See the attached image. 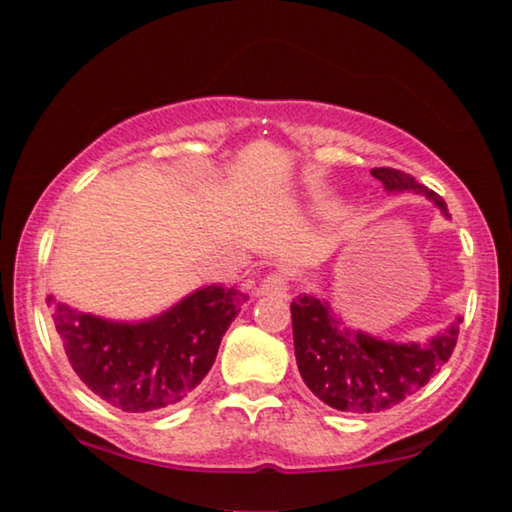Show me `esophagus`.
<instances>
[{
  "mask_svg": "<svg viewBox=\"0 0 512 512\" xmlns=\"http://www.w3.org/2000/svg\"><path fill=\"white\" fill-rule=\"evenodd\" d=\"M286 291H289V276H286L284 272L267 274L262 279L260 289H257V293H260V296H269V298L286 296Z\"/></svg>",
  "mask_w": 512,
  "mask_h": 512,
  "instance_id": "34e87169",
  "label": "esophagus"
}]
</instances>
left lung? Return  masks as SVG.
<instances>
[{
  "label": "left lung",
  "instance_id": "obj_1",
  "mask_svg": "<svg viewBox=\"0 0 512 512\" xmlns=\"http://www.w3.org/2000/svg\"><path fill=\"white\" fill-rule=\"evenodd\" d=\"M370 175L390 192L411 190L426 195L450 216L443 197L404 170L373 168ZM291 322L296 363L310 392L339 411L370 414L414 395L448 363L462 320L457 317L448 330L424 346L383 342L342 325L330 303L303 293L291 303Z\"/></svg>",
  "mask_w": 512,
  "mask_h": 512
}]
</instances>
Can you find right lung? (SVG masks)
<instances>
[{"label": "right lung", "instance_id": "add662e5", "mask_svg": "<svg viewBox=\"0 0 512 512\" xmlns=\"http://www.w3.org/2000/svg\"><path fill=\"white\" fill-rule=\"evenodd\" d=\"M243 293L207 286L146 322H110L48 298L64 354L88 390L127 414L170 407L214 366Z\"/></svg>", "mask_w": 512, "mask_h": 512}]
</instances>
